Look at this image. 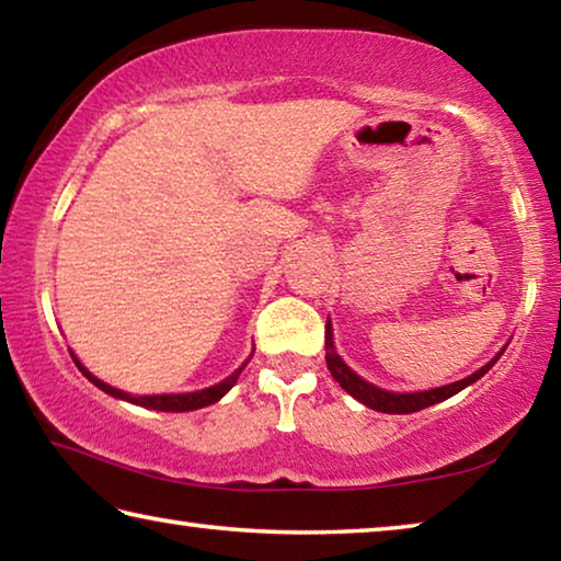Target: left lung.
Segmentation results:
<instances>
[{
    "label": "left lung",
    "instance_id": "left-lung-1",
    "mask_svg": "<svg viewBox=\"0 0 561 561\" xmlns=\"http://www.w3.org/2000/svg\"><path fill=\"white\" fill-rule=\"evenodd\" d=\"M331 324L327 321V366L331 376L336 378V383L344 388L346 393H351L368 408H374V411H381V413H415V411H423V408L435 405L445 401V398L455 396L458 391H462L465 386H470L478 381V378L485 376L492 366H495V360L502 356V351L495 356V360H490L480 368V371H474L472 376L462 378V381H455L448 386H440V388H431V391H417V393H391V391H383V388H376L374 383L364 381V378L356 376L351 368L341 360V356L334 351V339H331Z\"/></svg>",
    "mask_w": 561,
    "mask_h": 561
}]
</instances>
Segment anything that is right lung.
<instances>
[{"mask_svg": "<svg viewBox=\"0 0 561 561\" xmlns=\"http://www.w3.org/2000/svg\"><path fill=\"white\" fill-rule=\"evenodd\" d=\"M252 354H254V351H252ZM73 360H76V356H73ZM76 366H79V371L87 376L93 386H99L101 391H106V393L116 396V398H126V401H130V403L156 408V411H175V413H180V411H195V408H205V405H210L215 401H220V398L234 386L237 376H240L242 368L247 366V360L240 368H237L232 376H227L225 381H220L217 386H210V388H205V391H195V393H170V396H128V393L118 391V388L99 381V378L91 376L87 368L79 364V360H76Z\"/></svg>", "mask_w": 561, "mask_h": 561, "instance_id": "obj_1", "label": "right lung"}]
</instances>
